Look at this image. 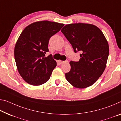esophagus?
Instances as JSON below:
<instances>
[{"label":"esophagus","mask_w":121,"mask_h":121,"mask_svg":"<svg viewBox=\"0 0 121 121\" xmlns=\"http://www.w3.org/2000/svg\"><path fill=\"white\" fill-rule=\"evenodd\" d=\"M67 62V61H61V60H58V62L60 64H63V63L64 62Z\"/></svg>","instance_id":"1"}]
</instances>
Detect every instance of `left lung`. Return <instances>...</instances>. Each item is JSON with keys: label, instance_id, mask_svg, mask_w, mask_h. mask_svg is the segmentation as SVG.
<instances>
[{"label": "left lung", "instance_id": "left-lung-1", "mask_svg": "<svg viewBox=\"0 0 121 121\" xmlns=\"http://www.w3.org/2000/svg\"><path fill=\"white\" fill-rule=\"evenodd\" d=\"M72 45L75 53L80 51L78 62L70 61L71 69L65 74L69 83L78 88L93 85L104 72L109 53L104 34L94 25L68 24L61 30Z\"/></svg>", "mask_w": 121, "mask_h": 121}]
</instances>
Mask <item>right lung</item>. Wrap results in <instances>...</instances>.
<instances>
[{
  "instance_id": "right-lung-1",
  "label": "right lung",
  "mask_w": 121,
  "mask_h": 121,
  "mask_svg": "<svg viewBox=\"0 0 121 121\" xmlns=\"http://www.w3.org/2000/svg\"><path fill=\"white\" fill-rule=\"evenodd\" d=\"M64 24L47 20L27 26L19 36L14 48V58L21 76L30 85L39 86L50 78L56 62L48 52L49 40Z\"/></svg>"
}]
</instances>
